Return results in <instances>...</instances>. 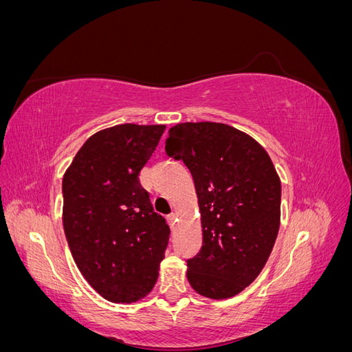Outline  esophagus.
<instances>
[{
    "mask_svg": "<svg viewBox=\"0 0 352 352\" xmlns=\"http://www.w3.org/2000/svg\"><path fill=\"white\" fill-rule=\"evenodd\" d=\"M167 221H168L170 228H175V221H176V214H175V212H170V214L167 216Z\"/></svg>",
    "mask_w": 352,
    "mask_h": 352,
    "instance_id": "esophagus-1",
    "label": "esophagus"
}]
</instances>
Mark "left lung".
Listing matches in <instances>:
<instances>
[{
  "mask_svg": "<svg viewBox=\"0 0 352 352\" xmlns=\"http://www.w3.org/2000/svg\"><path fill=\"white\" fill-rule=\"evenodd\" d=\"M166 151L192 175L202 247L186 260L188 280L208 298L243 291L263 270L278 238L280 180L252 138L221 123H179Z\"/></svg>",
  "mask_w": 352,
  "mask_h": 352,
  "instance_id": "8db88e82",
  "label": "left lung"
}]
</instances>
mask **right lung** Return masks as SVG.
<instances>
[{
  "label": "right lung",
  "instance_id": "1",
  "mask_svg": "<svg viewBox=\"0 0 352 352\" xmlns=\"http://www.w3.org/2000/svg\"><path fill=\"white\" fill-rule=\"evenodd\" d=\"M164 129L127 123L95 133L63 177V226L73 260L111 302L145 296L164 258L170 229L140 184Z\"/></svg>",
  "mask_w": 352,
  "mask_h": 352
}]
</instances>
